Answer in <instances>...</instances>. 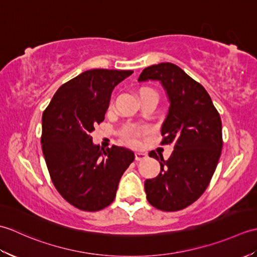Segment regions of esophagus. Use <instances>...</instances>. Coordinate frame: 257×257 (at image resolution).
<instances>
[{
  "mask_svg": "<svg viewBox=\"0 0 257 257\" xmlns=\"http://www.w3.org/2000/svg\"><path fill=\"white\" fill-rule=\"evenodd\" d=\"M136 160L137 161H141V160H145L147 158V155L144 154V152H136Z\"/></svg>",
  "mask_w": 257,
  "mask_h": 257,
  "instance_id": "1",
  "label": "esophagus"
}]
</instances>
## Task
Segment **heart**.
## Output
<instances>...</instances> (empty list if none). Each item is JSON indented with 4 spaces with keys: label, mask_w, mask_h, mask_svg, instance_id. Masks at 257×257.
I'll return each mask as SVG.
<instances>
[{
    "label": "heart",
    "mask_w": 257,
    "mask_h": 257,
    "mask_svg": "<svg viewBox=\"0 0 257 257\" xmlns=\"http://www.w3.org/2000/svg\"><path fill=\"white\" fill-rule=\"evenodd\" d=\"M137 135L138 134L133 129H128L127 132H124L125 139H127L130 144H135L136 141H137Z\"/></svg>",
    "instance_id": "1"
}]
</instances>
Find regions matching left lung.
Masks as SVG:
<instances>
[{"label":"left lung","mask_w":257,"mask_h":257,"mask_svg":"<svg viewBox=\"0 0 257 257\" xmlns=\"http://www.w3.org/2000/svg\"><path fill=\"white\" fill-rule=\"evenodd\" d=\"M150 80L159 81L166 91L170 106L162 122L161 144H173L174 148L167 161L149 152L161 171L145 181L147 199L162 211L182 210L200 198L215 171L223 146L221 118L204 87L177 65L145 68L138 81Z\"/></svg>","instance_id":"obj_1"}]
</instances>
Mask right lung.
<instances>
[{"instance_id": "obj_1", "label": "right lung", "mask_w": 257, "mask_h": 257, "mask_svg": "<svg viewBox=\"0 0 257 257\" xmlns=\"http://www.w3.org/2000/svg\"><path fill=\"white\" fill-rule=\"evenodd\" d=\"M133 70H86L59 87L42 118V149L52 181L63 198L83 211L113 201L134 152L92 143L90 133L105 119L110 96Z\"/></svg>"}]
</instances>
